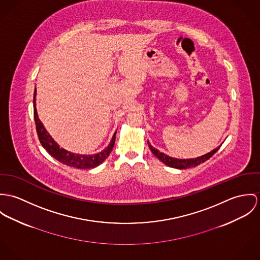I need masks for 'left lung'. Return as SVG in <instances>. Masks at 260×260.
I'll return each mask as SVG.
<instances>
[{"mask_svg":"<svg viewBox=\"0 0 260 260\" xmlns=\"http://www.w3.org/2000/svg\"><path fill=\"white\" fill-rule=\"evenodd\" d=\"M148 144V146L151 150V152L161 161L164 162L166 166L168 167H171L173 169H178V170H186V169H190V168H196L198 166H200L202 162L206 161L208 158H210L218 149L219 147L221 146V144L219 146H217L216 148H214L213 150L203 154L202 156H199V157H196V158H186V159H182V158H175V157H172V156H169L168 154L164 153V152H160L158 149L154 148L151 144Z\"/></svg>","mask_w":260,"mask_h":260,"instance_id":"left-lung-1","label":"left lung"}]
</instances>
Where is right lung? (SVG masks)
Wrapping results in <instances>:
<instances>
[{
    "label": "right lung",
    "mask_w": 260,
    "mask_h": 260,
    "mask_svg": "<svg viewBox=\"0 0 260 260\" xmlns=\"http://www.w3.org/2000/svg\"><path fill=\"white\" fill-rule=\"evenodd\" d=\"M36 95H37V88H35V91H34V116H35V122L37 127V134H38L40 143L52 156H54L59 162L66 166L76 168V169H83V170L96 168L106 160V158L110 155L115 145L116 132L114 134L112 141L109 145L104 150L94 154H79V153L69 151L62 147H59V145L47 132V129L45 128L44 124L42 123V121L38 116V112L36 108Z\"/></svg>",
    "instance_id": "obj_1"
}]
</instances>
